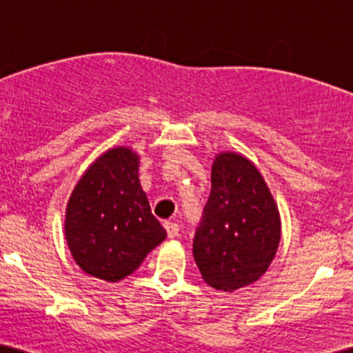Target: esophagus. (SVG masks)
Segmentation results:
<instances>
[{"instance_id":"obj_1","label":"esophagus","mask_w":353,"mask_h":353,"mask_svg":"<svg viewBox=\"0 0 353 353\" xmlns=\"http://www.w3.org/2000/svg\"><path fill=\"white\" fill-rule=\"evenodd\" d=\"M164 228H165V230H168V236L171 239L179 236V225H177L176 222H165Z\"/></svg>"}]
</instances>
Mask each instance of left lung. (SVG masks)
Returning <instances> with one entry per match:
<instances>
[{
  "label": "left lung",
  "mask_w": 353,
  "mask_h": 353,
  "mask_svg": "<svg viewBox=\"0 0 353 353\" xmlns=\"http://www.w3.org/2000/svg\"><path fill=\"white\" fill-rule=\"evenodd\" d=\"M210 182L194 261L205 283L234 292L269 269L281 242V216L262 174L241 154H217Z\"/></svg>",
  "instance_id": "8db88e82"
}]
</instances>
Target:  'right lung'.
Wrapping results in <instances>:
<instances>
[{"mask_svg": "<svg viewBox=\"0 0 353 353\" xmlns=\"http://www.w3.org/2000/svg\"><path fill=\"white\" fill-rule=\"evenodd\" d=\"M137 171L136 152L123 145L109 149L89 165L68 201V245L92 277L121 281L168 236L152 216Z\"/></svg>", "mask_w": 353, "mask_h": 353, "instance_id": "1", "label": "right lung"}]
</instances>
